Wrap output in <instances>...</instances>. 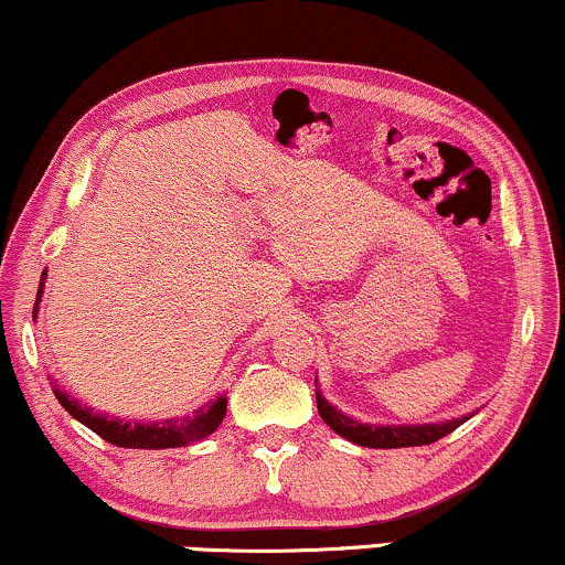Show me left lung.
Here are the masks:
<instances>
[{"label": "left lung", "mask_w": 565, "mask_h": 565, "mask_svg": "<svg viewBox=\"0 0 565 565\" xmlns=\"http://www.w3.org/2000/svg\"><path fill=\"white\" fill-rule=\"evenodd\" d=\"M318 413L326 420V426H331L339 437L355 441L360 447H376V450H392V447H420L431 445L447 434L458 429L460 424L468 418H455L447 424H426V426H369L358 424L344 413H339L337 407H331L321 394H316Z\"/></svg>", "instance_id": "1"}]
</instances>
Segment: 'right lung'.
Here are the masks:
<instances>
[{
  "mask_svg": "<svg viewBox=\"0 0 565 565\" xmlns=\"http://www.w3.org/2000/svg\"><path fill=\"white\" fill-rule=\"evenodd\" d=\"M44 276L46 274H42V284H39L36 305H33V310H36L39 302H42ZM54 394H57L60 405H63L73 418L88 426L94 434H99L102 439L110 441L115 447H131V450H166V447L194 445V441L205 439L207 434H213L217 429V424L223 420V416H226V397H217L215 403L202 405L194 416L160 420V424H154V420L152 424H131V420H120V418L105 416V413H94L92 407L81 405L78 399L67 397V394H63L60 390H54Z\"/></svg>",
  "mask_w": 565,
  "mask_h": 565,
  "instance_id": "1",
  "label": "right lung"
}]
</instances>
